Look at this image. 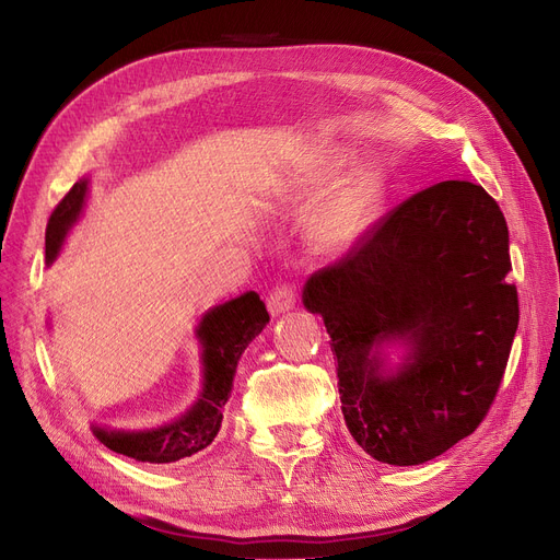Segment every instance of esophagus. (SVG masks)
Returning a JSON list of instances; mask_svg holds the SVG:
<instances>
[{
  "mask_svg": "<svg viewBox=\"0 0 560 560\" xmlns=\"http://www.w3.org/2000/svg\"><path fill=\"white\" fill-rule=\"evenodd\" d=\"M296 305V296L292 292V287H278L276 292H271L268 296V312H271L273 317L282 315V312L292 310Z\"/></svg>",
  "mask_w": 560,
  "mask_h": 560,
  "instance_id": "34e87169",
  "label": "esophagus"
}]
</instances>
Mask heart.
I'll return each instance as SVG.
<instances>
[{
	"label": "heart",
	"mask_w": 560,
	"mask_h": 560,
	"mask_svg": "<svg viewBox=\"0 0 560 560\" xmlns=\"http://www.w3.org/2000/svg\"><path fill=\"white\" fill-rule=\"evenodd\" d=\"M338 165H340L338 155H324V159H319V172L324 176H330ZM376 205H378L376 178L370 174L353 176L351 182L338 192V197L332 199V205L324 215L322 232L328 248L347 250L349 245H353L358 238H361L374 222Z\"/></svg>",
	"instance_id": "obj_1"
}]
</instances>
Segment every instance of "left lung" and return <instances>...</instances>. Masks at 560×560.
I'll return each instance as SVG.
<instances>
[{
	"mask_svg": "<svg viewBox=\"0 0 560 560\" xmlns=\"http://www.w3.org/2000/svg\"><path fill=\"white\" fill-rule=\"evenodd\" d=\"M508 248L485 188L441 182L307 278L303 305L330 335L345 422L376 462H430L487 416L520 324ZM390 343L406 347L397 366Z\"/></svg>",
	"mask_w": 560,
	"mask_h": 560,
	"instance_id": "8db88e82",
	"label": "left lung"
}]
</instances>
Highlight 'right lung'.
<instances>
[{"label": "right lung", "mask_w": 560, "mask_h": 560, "mask_svg": "<svg viewBox=\"0 0 560 560\" xmlns=\"http://www.w3.org/2000/svg\"><path fill=\"white\" fill-rule=\"evenodd\" d=\"M89 178H80L52 211L46 230L48 266L57 259L66 234L78 222ZM266 324V305L255 292H245L211 307L195 328V338L202 345V393L195 405L184 416L151 430L130 432L92 424L94 436L109 451L149 464H172L205 451L220 430L222 409L232 395L238 358Z\"/></svg>", "instance_id": "1"}]
</instances>
